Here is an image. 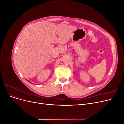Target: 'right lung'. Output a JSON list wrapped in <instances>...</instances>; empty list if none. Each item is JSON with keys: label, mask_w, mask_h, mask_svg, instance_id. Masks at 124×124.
Masks as SVG:
<instances>
[{"label": "right lung", "mask_w": 124, "mask_h": 124, "mask_svg": "<svg viewBox=\"0 0 124 124\" xmlns=\"http://www.w3.org/2000/svg\"><path fill=\"white\" fill-rule=\"evenodd\" d=\"M27 81H28V80H27ZM28 82H30L29 81H28ZM30 83H31V82H30Z\"/></svg>", "instance_id": "right-lung-1"}]
</instances>
